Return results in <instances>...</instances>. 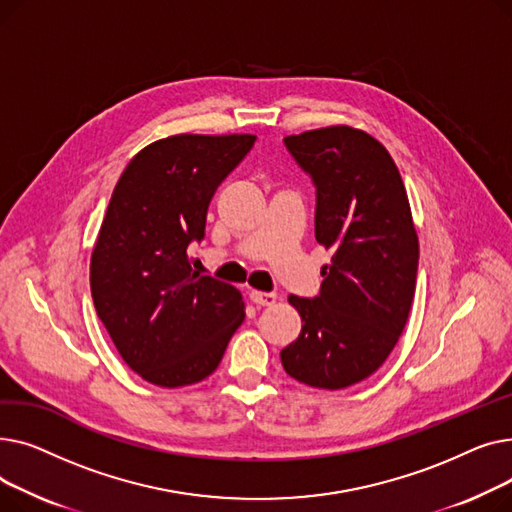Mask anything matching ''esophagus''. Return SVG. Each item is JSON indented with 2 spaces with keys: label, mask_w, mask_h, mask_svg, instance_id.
Masks as SVG:
<instances>
[{
  "label": "esophagus",
  "mask_w": 512,
  "mask_h": 512,
  "mask_svg": "<svg viewBox=\"0 0 512 512\" xmlns=\"http://www.w3.org/2000/svg\"><path fill=\"white\" fill-rule=\"evenodd\" d=\"M251 301L257 307H270L276 303V294L274 292H261V290H251Z\"/></svg>",
  "instance_id": "obj_1"
}]
</instances>
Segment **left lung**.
Returning <instances> with one entry per match:
<instances>
[{"label":"left lung","instance_id":"obj_1","mask_svg":"<svg viewBox=\"0 0 512 512\" xmlns=\"http://www.w3.org/2000/svg\"><path fill=\"white\" fill-rule=\"evenodd\" d=\"M284 143L315 184V238L332 263L319 297H288L303 328L280 359L297 382L342 390L378 371L407 326L419 265L411 205L394 159L365 130L328 126Z\"/></svg>","mask_w":512,"mask_h":512}]
</instances>
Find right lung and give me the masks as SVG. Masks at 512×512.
I'll list each match as a JSON object with an SVG mask.
<instances>
[{
    "label": "right lung",
    "instance_id": "obj_1",
    "mask_svg": "<svg viewBox=\"0 0 512 512\" xmlns=\"http://www.w3.org/2000/svg\"><path fill=\"white\" fill-rule=\"evenodd\" d=\"M255 134H174L130 159L91 255V294L124 363L161 388L197 384L245 321L242 294L199 276L186 249Z\"/></svg>",
    "mask_w": 512,
    "mask_h": 512
}]
</instances>
